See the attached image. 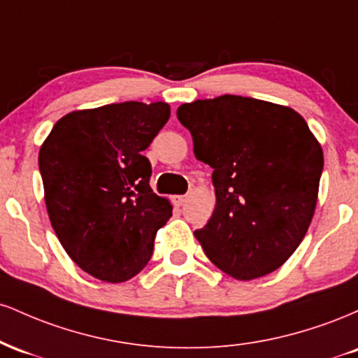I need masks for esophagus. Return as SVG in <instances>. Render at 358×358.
Masks as SVG:
<instances>
[{
	"label": "esophagus",
	"instance_id": "obj_1",
	"mask_svg": "<svg viewBox=\"0 0 358 358\" xmlns=\"http://www.w3.org/2000/svg\"><path fill=\"white\" fill-rule=\"evenodd\" d=\"M185 200H187V195H175L173 196V203L176 205V207H182V205L185 203Z\"/></svg>",
	"mask_w": 358,
	"mask_h": 358
}]
</instances>
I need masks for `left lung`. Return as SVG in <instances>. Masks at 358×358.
Segmentation results:
<instances>
[{
    "mask_svg": "<svg viewBox=\"0 0 358 358\" xmlns=\"http://www.w3.org/2000/svg\"><path fill=\"white\" fill-rule=\"evenodd\" d=\"M196 159L213 168L215 210L196 229L207 257L249 281L301 244L318 199L323 151L296 110L242 96L182 104Z\"/></svg>",
    "mask_w": 358,
    "mask_h": 358,
    "instance_id": "1",
    "label": "left lung"
}]
</instances>
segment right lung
Listing matches in <instances>:
<instances>
[{
    "label": "right lung",
    "instance_id": "1",
    "mask_svg": "<svg viewBox=\"0 0 358 358\" xmlns=\"http://www.w3.org/2000/svg\"><path fill=\"white\" fill-rule=\"evenodd\" d=\"M168 117L166 102L73 110L40 148L53 231L72 261L101 281L136 276L171 217L170 202L151 190V163L143 155Z\"/></svg>",
    "mask_w": 358,
    "mask_h": 358
}]
</instances>
